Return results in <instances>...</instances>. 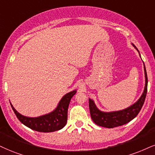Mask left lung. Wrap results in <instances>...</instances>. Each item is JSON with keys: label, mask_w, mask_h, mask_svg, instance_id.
Wrapping results in <instances>:
<instances>
[{"label": "left lung", "mask_w": 155, "mask_h": 155, "mask_svg": "<svg viewBox=\"0 0 155 155\" xmlns=\"http://www.w3.org/2000/svg\"><path fill=\"white\" fill-rule=\"evenodd\" d=\"M131 45L137 49V51L139 52V56L141 57L140 53H139L136 46L134 45L133 43H131ZM143 64H144V70L145 74L144 89L142 95L140 96V98L137 101V102H135L131 106H129L128 108H124V109L116 110V111H102V110H101L96 106L94 101L92 100L91 98H88L89 108L90 112H91V118H92L93 122L95 124H97L98 126H100V127L110 129V128L124 125V124H127L128 122H129L132 119H134V118L138 115L143 104H144L145 98H146L147 95V74L146 68H145L144 62H143Z\"/></svg>", "instance_id": "left-lung-1"}]
</instances>
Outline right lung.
<instances>
[{
    "label": "right lung",
    "instance_id": "right-lung-1",
    "mask_svg": "<svg viewBox=\"0 0 155 155\" xmlns=\"http://www.w3.org/2000/svg\"><path fill=\"white\" fill-rule=\"evenodd\" d=\"M76 93L77 90H74L66 93L61 98L54 110L38 117H28L22 115L15 109L11 102L10 104L16 117L26 127L39 132H52V131L60 130L66 125L68 121L69 104L72 96Z\"/></svg>",
    "mask_w": 155,
    "mask_h": 155
}]
</instances>
